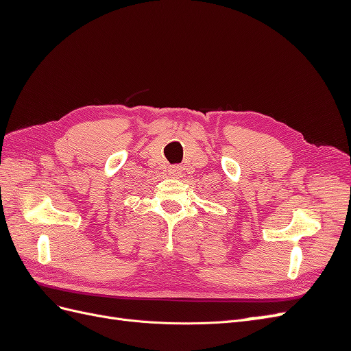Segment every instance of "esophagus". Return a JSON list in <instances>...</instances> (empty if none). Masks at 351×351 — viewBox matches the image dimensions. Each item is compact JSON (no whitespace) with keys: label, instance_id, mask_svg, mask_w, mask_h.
<instances>
[{"label":"esophagus","instance_id":"34e87169","mask_svg":"<svg viewBox=\"0 0 351 351\" xmlns=\"http://www.w3.org/2000/svg\"><path fill=\"white\" fill-rule=\"evenodd\" d=\"M182 173H183V169L180 168L178 165H173V167L168 168V174L171 177H180V176H182Z\"/></svg>","mask_w":351,"mask_h":351}]
</instances>
